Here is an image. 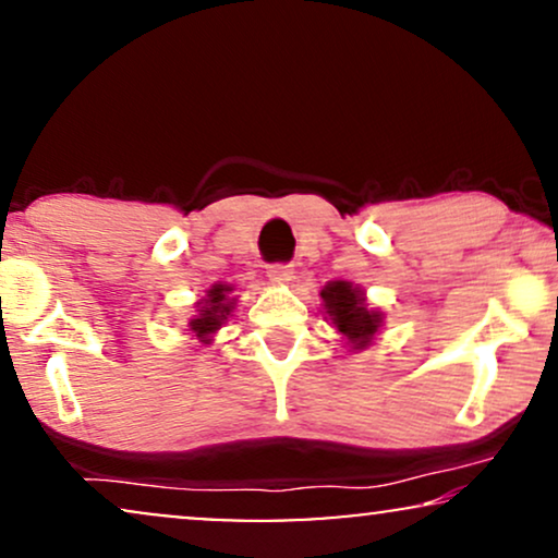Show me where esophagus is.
Here are the masks:
<instances>
[{"label":"esophagus","instance_id":"esophagus-1","mask_svg":"<svg viewBox=\"0 0 558 558\" xmlns=\"http://www.w3.org/2000/svg\"><path fill=\"white\" fill-rule=\"evenodd\" d=\"M266 277L274 281V284H290L294 279V268L290 264H274L266 268Z\"/></svg>","mask_w":558,"mask_h":558}]
</instances>
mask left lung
<instances>
[{
  "mask_svg": "<svg viewBox=\"0 0 558 558\" xmlns=\"http://www.w3.org/2000/svg\"><path fill=\"white\" fill-rule=\"evenodd\" d=\"M320 300H324L320 313L329 320L331 329H337L339 337L344 339L350 352H360L376 342L384 329V313L378 307H371L363 287L344 279L326 281Z\"/></svg>",
  "mask_w": 558,
  "mask_h": 558,
  "instance_id": "1",
  "label": "left lung"
}]
</instances>
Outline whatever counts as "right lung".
Masks as SVG:
<instances>
[{
    "label": "right lung",
    "instance_id": "obj_1",
    "mask_svg": "<svg viewBox=\"0 0 558 558\" xmlns=\"http://www.w3.org/2000/svg\"><path fill=\"white\" fill-rule=\"evenodd\" d=\"M234 284L227 281H216L206 290V294L195 303V313L187 318V333L198 339V344H211L216 331L232 318L234 307H238V294Z\"/></svg>",
    "mask_w": 558,
    "mask_h": 558
}]
</instances>
